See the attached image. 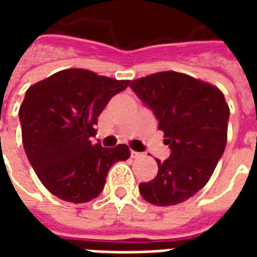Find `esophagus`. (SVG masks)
I'll return each instance as SVG.
<instances>
[{
	"instance_id": "1",
	"label": "esophagus",
	"mask_w": 257,
	"mask_h": 257,
	"mask_svg": "<svg viewBox=\"0 0 257 257\" xmlns=\"http://www.w3.org/2000/svg\"><path fill=\"white\" fill-rule=\"evenodd\" d=\"M142 156V153H138V151H131V157H132V158H138V157H140Z\"/></svg>"
}]
</instances>
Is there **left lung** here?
Masks as SVG:
<instances>
[{
	"label": "left lung",
	"mask_w": 257,
	"mask_h": 257,
	"mask_svg": "<svg viewBox=\"0 0 257 257\" xmlns=\"http://www.w3.org/2000/svg\"><path fill=\"white\" fill-rule=\"evenodd\" d=\"M150 107L171 156L157 160L158 173L139 184L142 197L157 206L183 202L208 183L227 143L230 108L219 88L187 74L161 71L129 85Z\"/></svg>",
	"instance_id": "8db88e82"
}]
</instances>
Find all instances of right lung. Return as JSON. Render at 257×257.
Returning a JSON list of instances; mask_svg holds the SVG:
<instances>
[{"label": "right lung", "mask_w": 257, "mask_h": 257, "mask_svg": "<svg viewBox=\"0 0 257 257\" xmlns=\"http://www.w3.org/2000/svg\"><path fill=\"white\" fill-rule=\"evenodd\" d=\"M128 79L67 68L31 85L19 110L26 156L58 198L82 204L103 191L108 169L131 157L126 145H92L97 117Z\"/></svg>", "instance_id": "add662e5"}]
</instances>
